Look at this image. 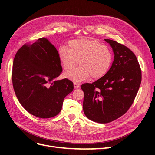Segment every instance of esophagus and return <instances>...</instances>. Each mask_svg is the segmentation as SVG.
<instances>
[{"label": "esophagus", "mask_w": 155, "mask_h": 155, "mask_svg": "<svg viewBox=\"0 0 155 155\" xmlns=\"http://www.w3.org/2000/svg\"><path fill=\"white\" fill-rule=\"evenodd\" d=\"M74 87L75 88H78L79 87H80V85H79V84L76 83V82H74Z\"/></svg>", "instance_id": "obj_1"}]
</instances>
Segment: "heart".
Segmentation results:
<instances>
[{"instance_id":"1","label":"heart","mask_w":155,"mask_h":155,"mask_svg":"<svg viewBox=\"0 0 155 155\" xmlns=\"http://www.w3.org/2000/svg\"><path fill=\"white\" fill-rule=\"evenodd\" d=\"M59 62L65 71L80 67L64 74L74 82L88 78L97 79L104 77L109 71L113 61V54L106 45L95 39H76L68 43V49L61 47L58 51Z\"/></svg>"}]
</instances>
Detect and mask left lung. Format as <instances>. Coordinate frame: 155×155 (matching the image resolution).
Segmentation results:
<instances>
[{
  "label": "left lung",
  "instance_id": "1",
  "mask_svg": "<svg viewBox=\"0 0 155 155\" xmlns=\"http://www.w3.org/2000/svg\"><path fill=\"white\" fill-rule=\"evenodd\" d=\"M104 40L114 54L110 68L95 82L81 86L84 113L89 120L100 124L111 122L127 112L142 81L141 69L133 51L115 41Z\"/></svg>",
  "mask_w": 155,
  "mask_h": 155
}]
</instances>
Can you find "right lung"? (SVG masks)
Returning a JSON list of instances; mask_svg holds the SVG:
<instances>
[{
    "mask_svg": "<svg viewBox=\"0 0 155 155\" xmlns=\"http://www.w3.org/2000/svg\"><path fill=\"white\" fill-rule=\"evenodd\" d=\"M58 51L46 38L25 44L13 60L12 83L18 101L32 115L50 118L61 110L64 98L74 89L65 78L54 80L62 72Z\"/></svg>",
    "mask_w": 155,
    "mask_h": 155,
    "instance_id": "1",
    "label": "right lung"
}]
</instances>
